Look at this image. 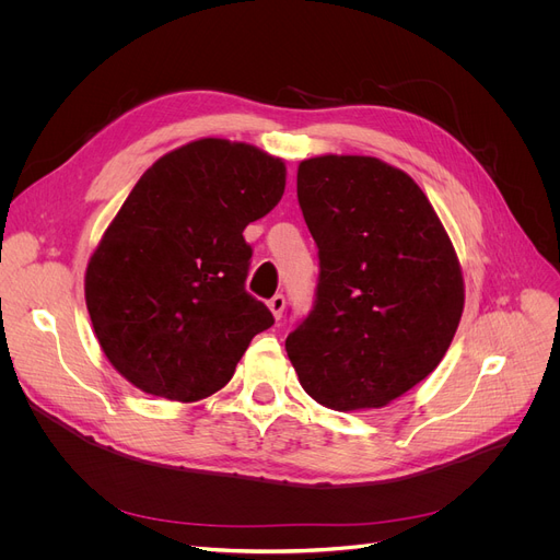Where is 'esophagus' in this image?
<instances>
[{
  "mask_svg": "<svg viewBox=\"0 0 560 560\" xmlns=\"http://www.w3.org/2000/svg\"><path fill=\"white\" fill-rule=\"evenodd\" d=\"M268 306H270L272 315L279 319V317L283 315V308H285V298H283V295H275V298L268 302Z\"/></svg>",
  "mask_w": 560,
  "mask_h": 560,
  "instance_id": "obj_1",
  "label": "esophagus"
}]
</instances>
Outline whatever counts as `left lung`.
<instances>
[{
    "label": "left lung",
    "instance_id": "8db88e82",
    "mask_svg": "<svg viewBox=\"0 0 560 560\" xmlns=\"http://www.w3.org/2000/svg\"><path fill=\"white\" fill-rule=\"evenodd\" d=\"M298 199L319 275L288 357L322 406H386L435 370L458 329L450 235L420 186L372 156L302 161Z\"/></svg>",
    "mask_w": 560,
    "mask_h": 560
}]
</instances>
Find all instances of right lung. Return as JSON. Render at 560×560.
I'll return each mask as SVG.
<instances>
[{
	"instance_id": "right-lung-1",
	"label": "right lung",
	"mask_w": 560,
	"mask_h": 560,
	"mask_svg": "<svg viewBox=\"0 0 560 560\" xmlns=\"http://www.w3.org/2000/svg\"><path fill=\"white\" fill-rule=\"evenodd\" d=\"M285 188L283 161L203 138L147 170L85 270V306L110 365L144 393L197 401L233 376L270 308L245 290L249 222Z\"/></svg>"
}]
</instances>
